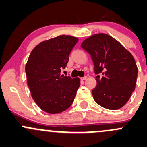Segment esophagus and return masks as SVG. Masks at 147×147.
I'll return each mask as SVG.
<instances>
[{
    "mask_svg": "<svg viewBox=\"0 0 147 147\" xmlns=\"http://www.w3.org/2000/svg\"><path fill=\"white\" fill-rule=\"evenodd\" d=\"M86 78H87V76H84V77H82V78H81V80H86Z\"/></svg>",
    "mask_w": 147,
    "mask_h": 147,
    "instance_id": "1",
    "label": "esophagus"
}]
</instances>
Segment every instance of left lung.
Returning a JSON list of instances; mask_svg holds the SVG:
<instances>
[{"label":"left lung","mask_w":147,"mask_h":147,"mask_svg":"<svg viewBox=\"0 0 147 147\" xmlns=\"http://www.w3.org/2000/svg\"><path fill=\"white\" fill-rule=\"evenodd\" d=\"M81 46L91 55L97 75L92 90L94 101L108 109L121 108L136 86L138 69L131 53L105 33L93 35Z\"/></svg>","instance_id":"1"}]
</instances>
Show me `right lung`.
<instances>
[{
    "label": "right lung",
    "mask_w": 147,
    "mask_h": 147,
    "mask_svg": "<svg viewBox=\"0 0 147 147\" xmlns=\"http://www.w3.org/2000/svg\"><path fill=\"white\" fill-rule=\"evenodd\" d=\"M78 39L59 36L41 42L30 53L26 65L27 84L33 99L45 112L58 114L74 102L79 78L61 75Z\"/></svg>",
    "instance_id": "obj_1"
}]
</instances>
